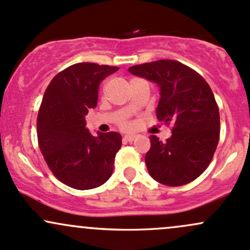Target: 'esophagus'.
Here are the masks:
<instances>
[{
  "mask_svg": "<svg viewBox=\"0 0 250 250\" xmlns=\"http://www.w3.org/2000/svg\"><path fill=\"white\" fill-rule=\"evenodd\" d=\"M136 138H137V135H135V133H130V135H126L124 137V139L126 142H133Z\"/></svg>",
  "mask_w": 250,
  "mask_h": 250,
  "instance_id": "obj_1",
  "label": "esophagus"
}]
</instances>
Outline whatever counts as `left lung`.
Here are the masks:
<instances>
[{"label": "left lung", "mask_w": 250, "mask_h": 250, "mask_svg": "<svg viewBox=\"0 0 250 250\" xmlns=\"http://www.w3.org/2000/svg\"><path fill=\"white\" fill-rule=\"evenodd\" d=\"M136 76L157 83L161 99L156 117L171 124V136L161 142L150 136L146 155L152 179L167 186H182L204 173L219 141V109L208 83L178 61L160 60L128 68Z\"/></svg>", "instance_id": "8db88e82"}]
</instances>
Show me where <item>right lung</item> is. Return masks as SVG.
I'll use <instances>...</instances> for the list:
<instances>
[{
    "label": "right lung",
    "instance_id": "right-lung-1",
    "mask_svg": "<svg viewBox=\"0 0 250 250\" xmlns=\"http://www.w3.org/2000/svg\"><path fill=\"white\" fill-rule=\"evenodd\" d=\"M118 69L76 63L58 72L42 96L37 118L39 149L53 175L75 189L101 186L113 173L122 136H92L84 117L98 104L100 82Z\"/></svg>",
    "mask_w": 250,
    "mask_h": 250
}]
</instances>
